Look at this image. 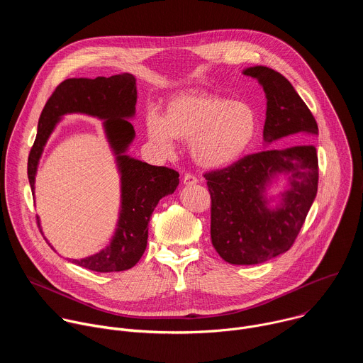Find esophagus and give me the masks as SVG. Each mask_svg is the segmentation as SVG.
<instances>
[{"label": "esophagus", "mask_w": 363, "mask_h": 363, "mask_svg": "<svg viewBox=\"0 0 363 363\" xmlns=\"http://www.w3.org/2000/svg\"><path fill=\"white\" fill-rule=\"evenodd\" d=\"M182 182H184V185H195V184H198V179L192 174H185Z\"/></svg>", "instance_id": "1"}]
</instances>
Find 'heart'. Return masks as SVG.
I'll use <instances>...</instances> for the list:
<instances>
[{"label":"heart","mask_w":363,"mask_h":363,"mask_svg":"<svg viewBox=\"0 0 363 363\" xmlns=\"http://www.w3.org/2000/svg\"><path fill=\"white\" fill-rule=\"evenodd\" d=\"M257 128V113L247 101L203 90L178 93L167 103L164 116L157 111L146 116V133L155 146L172 153L177 140H189L192 160L205 169L238 161L251 146Z\"/></svg>","instance_id":"b5f03b06"}]
</instances>
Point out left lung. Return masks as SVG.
Wrapping results in <instances>:
<instances>
[{
    "label": "left lung",
    "mask_w": 363,
    "mask_h": 363,
    "mask_svg": "<svg viewBox=\"0 0 363 363\" xmlns=\"http://www.w3.org/2000/svg\"><path fill=\"white\" fill-rule=\"evenodd\" d=\"M242 74L257 79L266 93V146L283 138L310 140L319 133L312 112L283 74L264 66L247 67ZM280 176L286 186L270 196ZM203 177L211 194L214 248L230 264H260L293 245L316 198L318 150L310 143L270 147Z\"/></svg>",
    "instance_id": "1"
}]
</instances>
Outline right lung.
Wrapping results in <instances>:
<instances>
[{
	"label": "right lung",
	"mask_w": 363,
	"mask_h": 363,
	"mask_svg": "<svg viewBox=\"0 0 363 363\" xmlns=\"http://www.w3.org/2000/svg\"><path fill=\"white\" fill-rule=\"evenodd\" d=\"M136 79L129 73L112 77L67 79L47 100L30 150L27 171L34 194L35 174L44 146L62 118L69 113H83L103 121L121 175L119 218L115 234L105 248L80 260H72L97 273L129 270L140 260L146 250L147 224L153 210L160 199L174 194L179 184L177 171L149 165L126 153L135 139V129L129 121L136 112ZM38 227L41 231L40 221ZM48 245L53 248L50 242Z\"/></svg>",
	"instance_id": "right-lung-1"
}]
</instances>
